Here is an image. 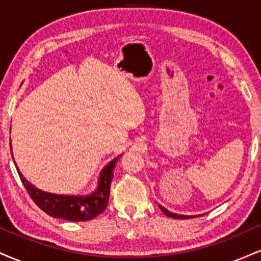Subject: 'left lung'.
Returning a JSON list of instances; mask_svg holds the SVG:
<instances>
[{
  "mask_svg": "<svg viewBox=\"0 0 261 261\" xmlns=\"http://www.w3.org/2000/svg\"><path fill=\"white\" fill-rule=\"evenodd\" d=\"M160 208L163 211V214H166L168 217H172V218H178V220H185V218H193L194 216H185V215H176V214H173V212L168 211V210H166L163 207V206L160 205Z\"/></svg>",
  "mask_w": 261,
  "mask_h": 261,
  "instance_id": "8db88e82",
  "label": "left lung"
}]
</instances>
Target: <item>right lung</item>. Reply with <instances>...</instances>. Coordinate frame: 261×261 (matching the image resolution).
<instances>
[{"mask_svg": "<svg viewBox=\"0 0 261 261\" xmlns=\"http://www.w3.org/2000/svg\"><path fill=\"white\" fill-rule=\"evenodd\" d=\"M11 146V142H10ZM12 147V146H11ZM120 157V155H119ZM119 157L107 164L99 174L98 188L88 195H58V194L41 191L31 184L16 166L20 180L28 191L33 201L54 218H62L73 222H85L93 220L107 208L109 201L110 182L113 180V170ZM16 164V163H14Z\"/></svg>", "mask_w": 261, "mask_h": 261, "instance_id": "right-lung-1", "label": "right lung"}]
</instances>
